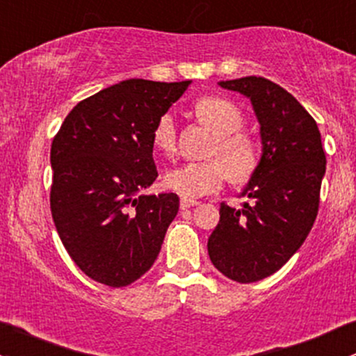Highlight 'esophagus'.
I'll use <instances>...</instances> for the list:
<instances>
[{
  "label": "esophagus",
  "mask_w": 356,
  "mask_h": 356,
  "mask_svg": "<svg viewBox=\"0 0 356 356\" xmlns=\"http://www.w3.org/2000/svg\"><path fill=\"white\" fill-rule=\"evenodd\" d=\"M195 205H199V200H193V199H186V197H183V199H181V200H179V207H181V209L195 207Z\"/></svg>",
  "instance_id": "1"
}]
</instances>
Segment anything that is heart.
Segmentation results:
<instances>
[{
  "instance_id": "b5f03b06",
  "label": "heart",
  "mask_w": 356,
  "mask_h": 356,
  "mask_svg": "<svg viewBox=\"0 0 356 356\" xmlns=\"http://www.w3.org/2000/svg\"><path fill=\"white\" fill-rule=\"evenodd\" d=\"M197 118L211 131L216 142L211 157L205 161H188L171 168L164 175V185L186 199L216 192L228 181L229 173L234 181H247L257 171L260 149L252 135L240 131L243 113L233 101L219 96H205L193 106ZM177 123L171 113H164L157 120L152 131L154 147L163 154L177 149Z\"/></svg>"
}]
</instances>
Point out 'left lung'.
<instances>
[{"instance_id":"1","label":"left lung","mask_w":356,"mask_h":356,"mask_svg":"<svg viewBox=\"0 0 356 356\" xmlns=\"http://www.w3.org/2000/svg\"><path fill=\"white\" fill-rule=\"evenodd\" d=\"M250 99L262 156L240 209L222 202L207 250L219 273L255 283L280 270L302 247L318 211L325 154L312 116L288 90L262 76L219 82Z\"/></svg>"}]
</instances>
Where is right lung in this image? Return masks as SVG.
<instances>
[{
	"mask_svg": "<svg viewBox=\"0 0 356 356\" xmlns=\"http://www.w3.org/2000/svg\"><path fill=\"white\" fill-rule=\"evenodd\" d=\"M190 86L131 79L80 101L51 144V214L73 262L97 283L128 286L152 267L177 193L157 178L152 131Z\"/></svg>",
	"mask_w": 356,
	"mask_h": 356,
	"instance_id": "right-lung-1",
	"label": "right lung"
}]
</instances>
